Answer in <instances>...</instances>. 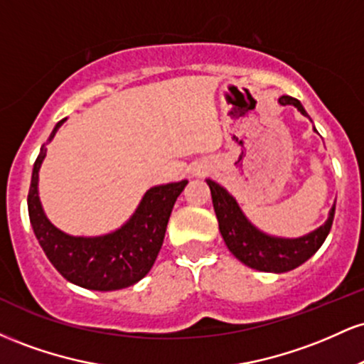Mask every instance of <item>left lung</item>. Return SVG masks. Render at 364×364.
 I'll return each instance as SVG.
<instances>
[{
  "label": "left lung",
  "instance_id": "8db88e82",
  "mask_svg": "<svg viewBox=\"0 0 364 364\" xmlns=\"http://www.w3.org/2000/svg\"><path fill=\"white\" fill-rule=\"evenodd\" d=\"M279 102L282 106L292 104L294 107H298L301 114L308 116L298 99L282 95ZM207 185L210 188L212 203H214L217 220H219L220 235H223L229 252L235 255L237 260L243 262L245 265L262 270V272L281 274L289 272V270L299 267L311 255L318 252L325 237L328 236L330 228H332L336 203L330 210L327 223L320 225L316 231L310 232V235L298 237V240H282V237L267 236L248 223L236 200L223 186L217 185L212 179H207Z\"/></svg>",
  "mask_w": 364,
  "mask_h": 364
}]
</instances>
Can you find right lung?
Wrapping results in <instances>:
<instances>
[{
    "mask_svg": "<svg viewBox=\"0 0 364 364\" xmlns=\"http://www.w3.org/2000/svg\"><path fill=\"white\" fill-rule=\"evenodd\" d=\"M66 119V118H65ZM53 129V139L63 121ZM46 149L36 159L28 188V217L46 257L66 281L92 291H116L133 286L152 269L173 210L188 181L150 188L132 219L111 235L73 237L49 223L37 195V178Z\"/></svg>",
    "mask_w": 364,
    "mask_h": 364,
    "instance_id": "right-lung-1",
    "label": "right lung"
}]
</instances>
